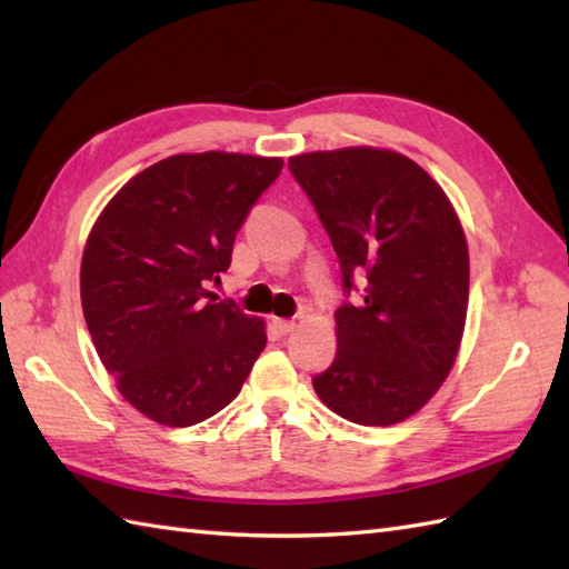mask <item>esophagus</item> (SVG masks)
<instances>
[{"mask_svg": "<svg viewBox=\"0 0 569 569\" xmlns=\"http://www.w3.org/2000/svg\"><path fill=\"white\" fill-rule=\"evenodd\" d=\"M273 328H276V332H278V335H288V332H293V330H296V322H293V320H281V318H276V320H273Z\"/></svg>", "mask_w": 569, "mask_h": 569, "instance_id": "1", "label": "esophagus"}]
</instances>
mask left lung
<instances>
[{"instance_id":"obj_1","label":"left lung","mask_w":569,"mask_h":569,"mask_svg":"<svg viewBox=\"0 0 569 569\" xmlns=\"http://www.w3.org/2000/svg\"><path fill=\"white\" fill-rule=\"evenodd\" d=\"M357 306L337 308V355L312 379L320 401L359 426H393L426 406L450 373L469 300V253L445 190L389 149L349 147L288 161Z\"/></svg>"}]
</instances>
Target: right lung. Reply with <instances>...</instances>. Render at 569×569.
<instances>
[{"mask_svg":"<svg viewBox=\"0 0 569 569\" xmlns=\"http://www.w3.org/2000/svg\"><path fill=\"white\" fill-rule=\"evenodd\" d=\"M281 159L178 153L107 202L80 266L94 349L139 413L168 428L234 401L266 347L263 320L204 288L229 269L239 227L281 173Z\"/></svg>","mask_w":569,"mask_h":569,"instance_id":"1","label":"right lung"}]
</instances>
